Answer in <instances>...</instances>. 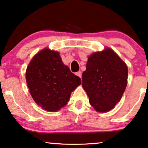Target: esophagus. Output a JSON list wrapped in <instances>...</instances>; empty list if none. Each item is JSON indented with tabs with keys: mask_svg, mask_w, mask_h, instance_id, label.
Returning a JSON list of instances; mask_svg holds the SVG:
<instances>
[{
	"mask_svg": "<svg viewBox=\"0 0 148 148\" xmlns=\"http://www.w3.org/2000/svg\"><path fill=\"white\" fill-rule=\"evenodd\" d=\"M82 71H78V72H77L75 73V75L77 76H78V77H79L80 78L82 79Z\"/></svg>",
	"mask_w": 148,
	"mask_h": 148,
	"instance_id": "esophagus-1",
	"label": "esophagus"
}]
</instances>
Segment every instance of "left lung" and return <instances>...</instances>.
Here are the masks:
<instances>
[{
    "mask_svg": "<svg viewBox=\"0 0 148 148\" xmlns=\"http://www.w3.org/2000/svg\"><path fill=\"white\" fill-rule=\"evenodd\" d=\"M127 82V67L110 49L88 58L82 73V86L97 112L110 110L121 99Z\"/></svg>",
    "mask_w": 148,
    "mask_h": 148,
    "instance_id": "1",
    "label": "left lung"
}]
</instances>
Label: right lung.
<instances>
[{"label": "right lung", "instance_id": "1", "mask_svg": "<svg viewBox=\"0 0 148 148\" xmlns=\"http://www.w3.org/2000/svg\"><path fill=\"white\" fill-rule=\"evenodd\" d=\"M26 79L33 99L45 110L56 112L67 104L81 79L64 65L59 53L45 49L34 56Z\"/></svg>", "mask_w": 148, "mask_h": 148}]
</instances>
